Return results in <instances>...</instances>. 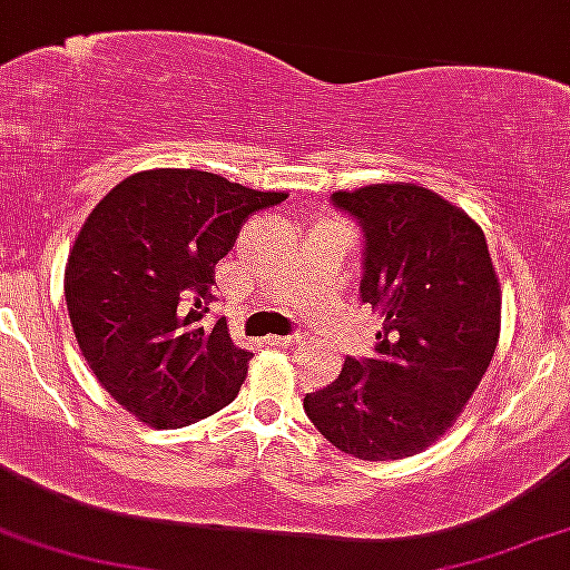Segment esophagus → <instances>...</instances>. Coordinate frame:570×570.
<instances>
[{"label": "esophagus", "instance_id": "34e87169", "mask_svg": "<svg viewBox=\"0 0 570 570\" xmlns=\"http://www.w3.org/2000/svg\"><path fill=\"white\" fill-rule=\"evenodd\" d=\"M299 336H265V344H271V347H292V344H297Z\"/></svg>", "mask_w": 570, "mask_h": 570}]
</instances>
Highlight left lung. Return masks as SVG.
I'll return each mask as SVG.
<instances>
[{"instance_id":"left-lung-1","label":"left lung","mask_w":570,"mask_h":570,"mask_svg":"<svg viewBox=\"0 0 570 570\" xmlns=\"http://www.w3.org/2000/svg\"><path fill=\"white\" fill-rule=\"evenodd\" d=\"M365 234L360 297L376 309V357L344 360L305 410L360 460L417 455L458 421L492 363L502 292L484 232L436 191L371 184L334 191Z\"/></svg>"}]
</instances>
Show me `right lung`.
I'll return each instance as SVG.
<instances>
[{
    "mask_svg": "<svg viewBox=\"0 0 570 570\" xmlns=\"http://www.w3.org/2000/svg\"><path fill=\"white\" fill-rule=\"evenodd\" d=\"M284 199L218 173L155 168L112 186L83 220L65 265L70 323L94 376L141 423L189 426L239 394L252 352L226 318H202L244 220Z\"/></svg>",
    "mask_w": 570,
    "mask_h": 570,
    "instance_id": "add662e5",
    "label": "right lung"
}]
</instances>
